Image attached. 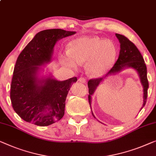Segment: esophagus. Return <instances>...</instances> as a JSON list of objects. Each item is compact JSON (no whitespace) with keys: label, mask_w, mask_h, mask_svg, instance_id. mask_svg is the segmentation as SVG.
Wrapping results in <instances>:
<instances>
[{"label":"esophagus","mask_w":156,"mask_h":156,"mask_svg":"<svg viewBox=\"0 0 156 156\" xmlns=\"http://www.w3.org/2000/svg\"><path fill=\"white\" fill-rule=\"evenodd\" d=\"M79 82L81 83H86V82H87V79L83 77V76H81V77L79 79Z\"/></svg>","instance_id":"obj_1"}]
</instances>
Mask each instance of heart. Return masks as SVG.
<instances>
[{"mask_svg": "<svg viewBox=\"0 0 156 156\" xmlns=\"http://www.w3.org/2000/svg\"><path fill=\"white\" fill-rule=\"evenodd\" d=\"M117 48L110 40H103L98 37H80L69 43L68 51L61 55V62L69 67L76 63L87 62V69L94 76L104 74L115 61Z\"/></svg>", "mask_w": 156, "mask_h": 156, "instance_id": "heart-1", "label": "heart"}]
</instances>
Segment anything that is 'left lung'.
<instances>
[{
  "mask_svg": "<svg viewBox=\"0 0 156 156\" xmlns=\"http://www.w3.org/2000/svg\"><path fill=\"white\" fill-rule=\"evenodd\" d=\"M116 37L119 39L120 43V51L118 59L115 63L113 67L110 69L107 76L109 74H115L118 73L125 67H132L138 72L141 84L144 87V103L141 110L146 105L148 96V81L147 79V68L144 62L143 56L141 55L140 51L136 48V46L131 41L125 37L124 35L116 34ZM105 77H98L91 79L88 82V87H89V102L90 106L91 103V95L94 94L95 90L99 85L101 82H102ZM92 115H94L93 112Z\"/></svg>",
  "mask_w": 156,
  "mask_h": 156,
  "instance_id": "left-lung-1",
  "label": "left lung"
}]
</instances>
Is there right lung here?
<instances>
[{
  "label": "right lung",
  "instance_id": "add662e5",
  "mask_svg": "<svg viewBox=\"0 0 156 156\" xmlns=\"http://www.w3.org/2000/svg\"><path fill=\"white\" fill-rule=\"evenodd\" d=\"M75 33L61 29L40 31L18 56L11 82L10 100L15 112L24 121L45 127L64 115L66 97L77 79L39 80L37 73L38 66L51 60L55 43Z\"/></svg>",
  "mask_w": 156,
  "mask_h": 156
}]
</instances>
